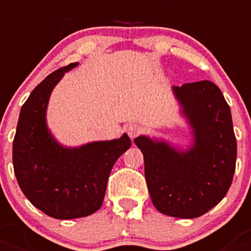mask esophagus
I'll list each match as a JSON object with an SVG mask.
<instances>
[{"label": "esophagus", "instance_id": "obj_1", "mask_svg": "<svg viewBox=\"0 0 251 251\" xmlns=\"http://www.w3.org/2000/svg\"><path fill=\"white\" fill-rule=\"evenodd\" d=\"M126 133H127V135L131 139H134V138H137L142 133V127L139 125H137V124H130L126 127Z\"/></svg>", "mask_w": 251, "mask_h": 251}]
</instances>
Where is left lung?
I'll list each match as a JSON object with an SVG mask.
<instances>
[{"mask_svg": "<svg viewBox=\"0 0 251 251\" xmlns=\"http://www.w3.org/2000/svg\"><path fill=\"white\" fill-rule=\"evenodd\" d=\"M191 129L187 150L163 139H134L145 160V176L153 206L161 214L199 218L228 193L237 157L230 108L210 80L172 88Z\"/></svg>", "mask_w": 251, "mask_h": 251, "instance_id": "1", "label": "left lung"}]
</instances>
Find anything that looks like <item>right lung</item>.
Returning a JSON list of instances; mask_svg holds the SVG:
<instances>
[{
    "label": "right lung",
    "mask_w": 251,
    "mask_h": 251,
    "mask_svg": "<svg viewBox=\"0 0 251 251\" xmlns=\"http://www.w3.org/2000/svg\"><path fill=\"white\" fill-rule=\"evenodd\" d=\"M78 62L48 75L31 92L21 109L13 143L14 173L23 194L50 218H84L101 207L114 163L127 151V134L112 141L65 147L47 125L53 88Z\"/></svg>",
    "instance_id": "obj_1"
}]
</instances>
